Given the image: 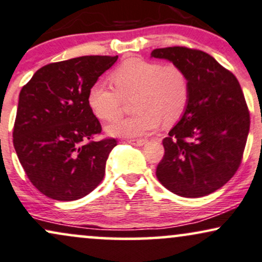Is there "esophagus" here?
<instances>
[{
    "label": "esophagus",
    "mask_w": 262,
    "mask_h": 262,
    "mask_svg": "<svg viewBox=\"0 0 262 262\" xmlns=\"http://www.w3.org/2000/svg\"><path fill=\"white\" fill-rule=\"evenodd\" d=\"M127 143L132 144V145H135V146H143V145L147 143V140H145V139H128Z\"/></svg>",
    "instance_id": "esophagus-1"
}]
</instances>
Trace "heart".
<instances>
[{
    "label": "heart",
    "mask_w": 262,
    "mask_h": 262,
    "mask_svg": "<svg viewBox=\"0 0 262 262\" xmlns=\"http://www.w3.org/2000/svg\"><path fill=\"white\" fill-rule=\"evenodd\" d=\"M115 89L97 80L88 90V105L101 121H112L122 111L123 100L134 96L137 113L107 125L113 137L139 138L151 133L163 121L173 124L184 115L190 97V85L184 69L176 63L129 58L110 75Z\"/></svg>",
    "instance_id": "obj_1"
}]
</instances>
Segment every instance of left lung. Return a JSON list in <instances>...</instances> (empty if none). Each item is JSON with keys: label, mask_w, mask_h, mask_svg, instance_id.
I'll return each instance as SVG.
<instances>
[{"label": "left lung", "mask_w": 262, "mask_h": 262, "mask_svg": "<svg viewBox=\"0 0 262 262\" xmlns=\"http://www.w3.org/2000/svg\"><path fill=\"white\" fill-rule=\"evenodd\" d=\"M151 57L184 69L190 97L181 121L162 141L165 155L156 176L163 187L184 198L220 189L237 172L247 144L250 115L232 72L209 53L188 47L156 49Z\"/></svg>", "instance_id": "obj_1"}]
</instances>
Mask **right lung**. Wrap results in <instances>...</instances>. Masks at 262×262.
I'll return each instance as SVG.
<instances>
[{
	"label": "right lung",
	"mask_w": 262,
	"mask_h": 262,
	"mask_svg": "<svg viewBox=\"0 0 262 262\" xmlns=\"http://www.w3.org/2000/svg\"><path fill=\"white\" fill-rule=\"evenodd\" d=\"M118 56H81L43 66L21 88L13 145L29 181L46 196L80 199L105 176L116 139L94 140L101 124L88 90Z\"/></svg>",
	"instance_id": "1"
}]
</instances>
